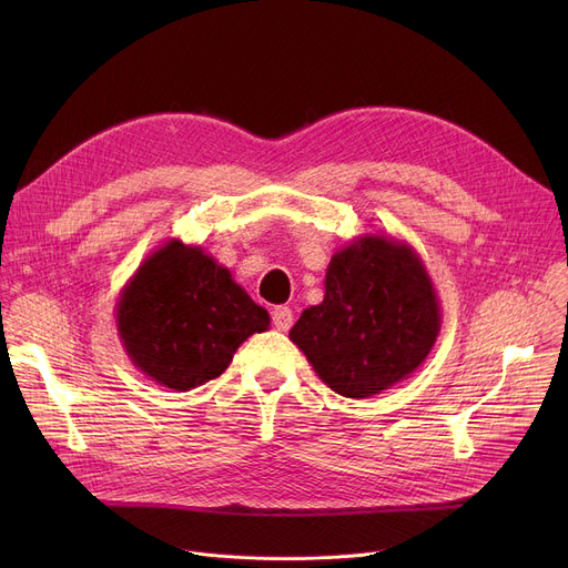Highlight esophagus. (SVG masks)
Instances as JSON below:
<instances>
[{
	"instance_id": "1",
	"label": "esophagus",
	"mask_w": 568,
	"mask_h": 568,
	"mask_svg": "<svg viewBox=\"0 0 568 568\" xmlns=\"http://www.w3.org/2000/svg\"><path fill=\"white\" fill-rule=\"evenodd\" d=\"M272 320H274V326H276L278 332H287L290 326H292L294 315H292V311H290L287 306H276V308L272 311Z\"/></svg>"
}]
</instances>
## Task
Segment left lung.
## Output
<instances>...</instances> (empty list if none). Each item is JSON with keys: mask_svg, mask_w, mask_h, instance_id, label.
Returning a JSON list of instances; mask_svg holds the SVG:
<instances>
[{"mask_svg": "<svg viewBox=\"0 0 568 568\" xmlns=\"http://www.w3.org/2000/svg\"><path fill=\"white\" fill-rule=\"evenodd\" d=\"M442 326L426 264L386 234L356 236L326 266L324 300L296 320L290 341L345 398H371L407 379Z\"/></svg>", "mask_w": 568, "mask_h": 568, "instance_id": "8db88e82", "label": "left lung"}]
</instances>
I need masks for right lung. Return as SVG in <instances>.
<instances>
[{"mask_svg": "<svg viewBox=\"0 0 568 568\" xmlns=\"http://www.w3.org/2000/svg\"><path fill=\"white\" fill-rule=\"evenodd\" d=\"M114 322L135 368L168 389L189 392L219 377L236 347L272 320L227 266L170 239L122 287Z\"/></svg>", "mask_w": 568, "mask_h": 568, "instance_id": "right-lung-1", "label": "right lung"}]
</instances>
